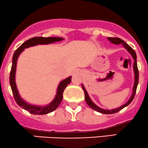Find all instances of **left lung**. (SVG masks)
<instances>
[{
    "mask_svg": "<svg viewBox=\"0 0 148 148\" xmlns=\"http://www.w3.org/2000/svg\"><path fill=\"white\" fill-rule=\"evenodd\" d=\"M107 39L109 40L110 42H112L114 44H116V45H119V44H122L123 46L125 48V49L127 50L129 53L131 54V55L132 56L134 60V75H135V80H134V84L133 86V93L132 95L131 98H130V100H128L127 102H126L125 104L121 106V107H119V108H116V109H111V110H108V109H104L100 108L98 106H97L95 104H94L93 102V101L91 100V98H89L88 96V94L86 91V88H84V85L82 84V89L84 90V95H85V100H86V103L87 105L89 106L91 108H92L93 109H94L95 111H97V112L101 113V114H115V113L119 112V111H121V109H123V108L127 107L131 103L132 101L133 100L135 96V93H136V88L137 86H138V66H137V62H136V54L135 53V51L132 48L130 47L127 43H126L122 39H121L120 38H117V37H107Z\"/></svg>",
    "mask_w": 148,
    "mask_h": 148,
    "instance_id": "1",
    "label": "left lung"
}]
</instances>
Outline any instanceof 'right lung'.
<instances>
[{"label":"right lung","instance_id":"right-lung-1","mask_svg":"<svg viewBox=\"0 0 148 148\" xmlns=\"http://www.w3.org/2000/svg\"><path fill=\"white\" fill-rule=\"evenodd\" d=\"M64 39L61 37H42V36H39V37H33L31 38L24 42L19 48L16 49V50L14 53L13 57H12V65L11 68V71H10V84L11 86V88L12 93H13L14 98L17 105L21 107L23 109L29 112L30 114H35V115H43V114H46L55 111L59 105H60L62 102V98H63V92L65 89L67 85L70 84L71 82V76L67 77L66 79L62 80L59 84L57 90V94L55 95L54 100L52 101L49 105L43 106H36L29 105V104L26 102L21 98L19 95L18 89H17L16 85L15 82V74H16V69L17 60L20 54L23 51L25 48H29V47L36 46L39 44H49V43L57 42V41H62Z\"/></svg>","mask_w":148,"mask_h":148}]
</instances>
